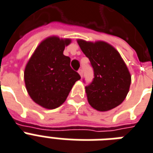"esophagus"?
Here are the masks:
<instances>
[{
	"label": "esophagus",
	"instance_id": "esophagus-1",
	"mask_svg": "<svg viewBox=\"0 0 153 153\" xmlns=\"http://www.w3.org/2000/svg\"><path fill=\"white\" fill-rule=\"evenodd\" d=\"M78 73L80 74V76H82V75H83V71H82V69H79V70H78Z\"/></svg>",
	"mask_w": 153,
	"mask_h": 153
}]
</instances>
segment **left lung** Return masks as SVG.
I'll list each match as a JSON object with an SVG mask.
<instances>
[{
  "label": "left lung",
  "mask_w": 153,
  "mask_h": 153,
  "mask_svg": "<svg viewBox=\"0 0 153 153\" xmlns=\"http://www.w3.org/2000/svg\"><path fill=\"white\" fill-rule=\"evenodd\" d=\"M77 43L94 71L93 82L85 87L89 105L100 112L117 107L127 97L131 85V75L120 54L105 41L78 39Z\"/></svg>",
  "instance_id": "8db88e82"
}]
</instances>
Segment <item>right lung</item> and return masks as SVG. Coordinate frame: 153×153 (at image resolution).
Returning <instances> with one entry per match:
<instances>
[{"instance_id": "right-lung-1", "label": "right lung", "mask_w": 153, "mask_h": 153, "mask_svg": "<svg viewBox=\"0 0 153 153\" xmlns=\"http://www.w3.org/2000/svg\"><path fill=\"white\" fill-rule=\"evenodd\" d=\"M71 39L48 36L40 43L26 65L25 87L34 102L47 109L62 105L80 76L70 67V58L63 54Z\"/></svg>"}]
</instances>
